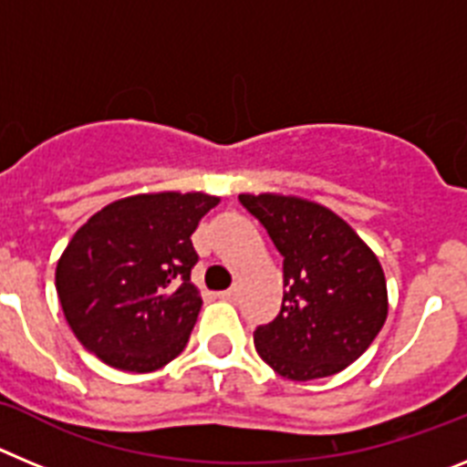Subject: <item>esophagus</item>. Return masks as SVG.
<instances>
[{
	"mask_svg": "<svg viewBox=\"0 0 467 467\" xmlns=\"http://www.w3.org/2000/svg\"><path fill=\"white\" fill-rule=\"evenodd\" d=\"M220 296L222 301H236V290H234V287H231V290H224V292H220Z\"/></svg>",
	"mask_w": 467,
	"mask_h": 467,
	"instance_id": "34e87169",
	"label": "esophagus"
}]
</instances>
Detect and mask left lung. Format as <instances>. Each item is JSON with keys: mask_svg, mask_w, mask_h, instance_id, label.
<instances>
[{"mask_svg": "<svg viewBox=\"0 0 467 467\" xmlns=\"http://www.w3.org/2000/svg\"><path fill=\"white\" fill-rule=\"evenodd\" d=\"M283 254V306L254 329V348L292 381L332 377L365 353L388 316L377 254L325 205L278 193H241Z\"/></svg>", "mask_w": 467, "mask_h": 467, "instance_id": "left-lung-1", "label": "left lung"}]
</instances>
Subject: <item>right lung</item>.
<instances>
[{
	"label": "right lung",
	"mask_w": 467,
	"mask_h": 467,
	"mask_svg": "<svg viewBox=\"0 0 467 467\" xmlns=\"http://www.w3.org/2000/svg\"><path fill=\"white\" fill-rule=\"evenodd\" d=\"M217 196L138 193L105 205L72 236L56 290L74 337L105 365L154 372L184 350L201 311L192 234Z\"/></svg>",
	"instance_id": "1"
}]
</instances>
